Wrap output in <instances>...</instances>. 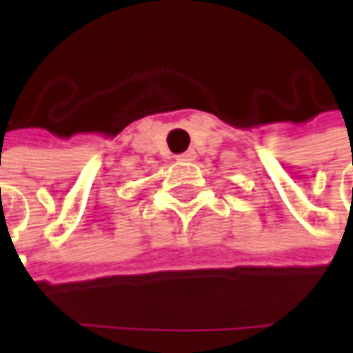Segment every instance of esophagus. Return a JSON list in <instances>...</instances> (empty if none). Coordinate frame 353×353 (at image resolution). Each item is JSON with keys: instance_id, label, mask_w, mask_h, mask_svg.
I'll return each instance as SVG.
<instances>
[{"instance_id": "34e87169", "label": "esophagus", "mask_w": 353, "mask_h": 353, "mask_svg": "<svg viewBox=\"0 0 353 353\" xmlns=\"http://www.w3.org/2000/svg\"><path fill=\"white\" fill-rule=\"evenodd\" d=\"M194 159H196V153H194V151H186L183 155L176 157V161H181V163H192Z\"/></svg>"}]
</instances>
